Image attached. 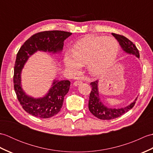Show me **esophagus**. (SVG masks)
<instances>
[{
	"label": "esophagus",
	"instance_id": "obj_1",
	"mask_svg": "<svg viewBox=\"0 0 153 153\" xmlns=\"http://www.w3.org/2000/svg\"><path fill=\"white\" fill-rule=\"evenodd\" d=\"M82 82L81 80H76V82L74 83V85L75 86H77V85H80V84H82Z\"/></svg>",
	"mask_w": 153,
	"mask_h": 153
}]
</instances>
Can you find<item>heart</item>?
I'll return each mask as SVG.
<instances>
[{"label": "heart", "mask_w": 153, "mask_h": 153, "mask_svg": "<svg viewBox=\"0 0 153 153\" xmlns=\"http://www.w3.org/2000/svg\"><path fill=\"white\" fill-rule=\"evenodd\" d=\"M118 51V42L114 37L89 35L74 45L72 54L66 52L64 62L71 73L77 72L82 65L86 64L89 74L99 76L112 66Z\"/></svg>", "instance_id": "heart-1"}]
</instances>
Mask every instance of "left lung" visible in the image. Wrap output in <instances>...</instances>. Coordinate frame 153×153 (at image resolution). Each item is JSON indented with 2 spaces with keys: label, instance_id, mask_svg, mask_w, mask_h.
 I'll use <instances>...</instances> for the list:
<instances>
[{
  "label": "left lung",
  "instance_id": "1",
  "mask_svg": "<svg viewBox=\"0 0 153 153\" xmlns=\"http://www.w3.org/2000/svg\"><path fill=\"white\" fill-rule=\"evenodd\" d=\"M112 35L118 40L123 51H124L127 53L134 54L135 56L139 58V53L138 49L130 40H129L128 38L121 35L116 33H112ZM90 85L92 87V90L90 93L88 104L89 111L91 112L93 115L100 120H112L118 118V117L124 114L125 113L131 109L134 106L136 100H137V99H136L131 104L128 106L124 107V108H108V107L103 105L99 98L98 81H95V82H91L90 83Z\"/></svg>",
  "mask_w": 153,
  "mask_h": 153
}]
</instances>
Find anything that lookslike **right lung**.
Segmentation results:
<instances>
[{
    "label": "right lung",
    "instance_id": "right-lung-1",
    "mask_svg": "<svg viewBox=\"0 0 153 153\" xmlns=\"http://www.w3.org/2000/svg\"><path fill=\"white\" fill-rule=\"evenodd\" d=\"M71 35L64 31H46L35 33L25 42L19 48L14 65V87L18 101L25 112L37 118H48L60 111L64 96L69 91L70 82L54 80L53 87L45 97L34 99L27 96L21 87L20 74L22 68L29 57L37 51L53 52L61 51L64 41Z\"/></svg>",
    "mask_w": 153,
    "mask_h": 153
}]
</instances>
